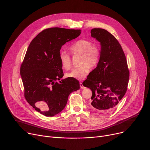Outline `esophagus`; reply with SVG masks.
I'll list each match as a JSON object with an SVG mask.
<instances>
[{
  "instance_id": "34e87169",
  "label": "esophagus",
  "mask_w": 150,
  "mask_h": 150,
  "mask_svg": "<svg viewBox=\"0 0 150 150\" xmlns=\"http://www.w3.org/2000/svg\"><path fill=\"white\" fill-rule=\"evenodd\" d=\"M80 88L82 89H83L85 88V87L83 86V83H82L81 82L80 83Z\"/></svg>"
}]
</instances>
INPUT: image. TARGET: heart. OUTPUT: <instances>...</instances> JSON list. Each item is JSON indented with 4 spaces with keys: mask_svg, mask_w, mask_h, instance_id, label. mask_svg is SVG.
<instances>
[{
    "mask_svg": "<svg viewBox=\"0 0 150 150\" xmlns=\"http://www.w3.org/2000/svg\"><path fill=\"white\" fill-rule=\"evenodd\" d=\"M72 54H81L80 67L73 69L66 74V76L78 80H81L88 76L90 72V67L97 66L100 59V49L96 45H93L92 41L87 39H80L76 41L69 47ZM59 60L62 67L69 70L72 66V61L69 53L66 51H61L59 53Z\"/></svg>",
    "mask_w": 150,
    "mask_h": 150,
    "instance_id": "b5f03b06",
    "label": "heart"
}]
</instances>
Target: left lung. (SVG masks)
I'll list each match as a JSON object with an SVG mask.
<instances>
[{
	"label": "left lung",
	"mask_w": 150,
	"mask_h": 150,
	"mask_svg": "<svg viewBox=\"0 0 150 150\" xmlns=\"http://www.w3.org/2000/svg\"><path fill=\"white\" fill-rule=\"evenodd\" d=\"M91 36L101 45L96 68L85 80L92 92L91 105L98 111L114 109L127 92L129 78L127 59L117 39L105 29L93 28Z\"/></svg>",
	"instance_id": "8db88e82"
}]
</instances>
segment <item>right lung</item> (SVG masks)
<instances>
[{
  "label": "right lung",
  "mask_w": 150,
  "mask_h": 150,
  "mask_svg": "<svg viewBox=\"0 0 150 150\" xmlns=\"http://www.w3.org/2000/svg\"><path fill=\"white\" fill-rule=\"evenodd\" d=\"M81 34L80 30L50 28L30 42L21 66V76L28 103L36 111L53 117L65 108L69 94L80 89L72 78L62 79L59 60L61 47Z\"/></svg>",
  "instance_id": "add662e5"
}]
</instances>
